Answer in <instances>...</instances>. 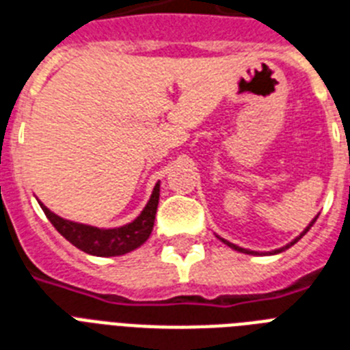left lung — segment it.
<instances>
[{
	"mask_svg": "<svg viewBox=\"0 0 350 350\" xmlns=\"http://www.w3.org/2000/svg\"><path fill=\"white\" fill-rule=\"evenodd\" d=\"M317 220V217L314 218V220H312L310 222V226H308V228L305 229V231H303V233L299 234V237H297V239H293V242H290V244H288V246H284V247H281V250H275V252H270V255H273V253H281V252H284V250H288V247L290 246H293V244H295V242H297V240L301 239V237H303V234L306 233V231H308V229L312 228V226H314V222H316ZM224 240V239H222ZM224 244H228L229 247H233V250H237V252H242V253H250V255H258L257 252H250V250H244V247H239V246H234V244H231V242H228V240H224Z\"/></svg>",
	"mask_w": 350,
	"mask_h": 350,
	"instance_id": "left-lung-1",
	"label": "left lung"
}]
</instances>
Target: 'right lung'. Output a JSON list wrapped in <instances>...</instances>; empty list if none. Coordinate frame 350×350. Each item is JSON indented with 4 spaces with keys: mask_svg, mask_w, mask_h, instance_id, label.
Segmentation results:
<instances>
[{
    "mask_svg": "<svg viewBox=\"0 0 350 350\" xmlns=\"http://www.w3.org/2000/svg\"><path fill=\"white\" fill-rule=\"evenodd\" d=\"M157 204H159V183L154 187L150 200L145 205V209L141 211L139 217L133 222L116 229H98L86 224L69 222L51 213L44 204H40V207L44 209L45 217L49 218V222L55 226L58 233L69 240L75 247L97 257H117L145 244L154 228Z\"/></svg>",
    "mask_w": 350,
    "mask_h": 350,
    "instance_id": "obj_1",
    "label": "right lung"
}]
</instances>
